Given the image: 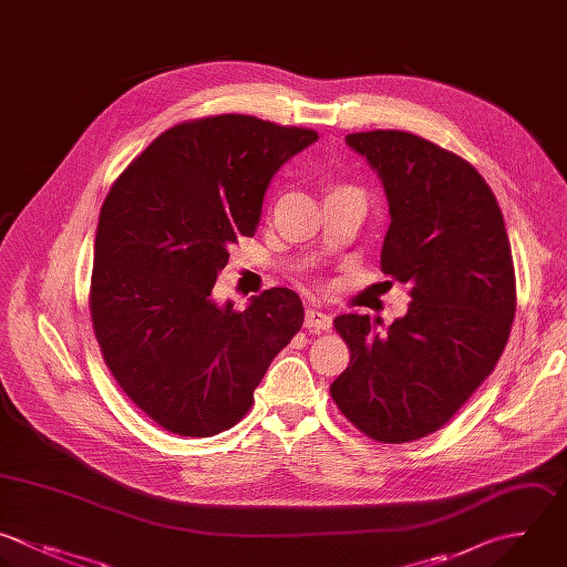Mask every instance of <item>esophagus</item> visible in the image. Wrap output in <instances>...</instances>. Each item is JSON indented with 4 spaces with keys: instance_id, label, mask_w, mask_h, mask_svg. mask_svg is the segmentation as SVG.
Masks as SVG:
<instances>
[{
    "instance_id": "34e87169",
    "label": "esophagus",
    "mask_w": 567,
    "mask_h": 567,
    "mask_svg": "<svg viewBox=\"0 0 567 567\" xmlns=\"http://www.w3.org/2000/svg\"><path fill=\"white\" fill-rule=\"evenodd\" d=\"M332 326V317L317 310V308H308L306 310V328L308 330H330Z\"/></svg>"
}]
</instances>
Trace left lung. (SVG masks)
Instances as JSON below:
<instances>
[{"label": "left lung", "instance_id": "obj_1", "mask_svg": "<svg viewBox=\"0 0 567 567\" xmlns=\"http://www.w3.org/2000/svg\"><path fill=\"white\" fill-rule=\"evenodd\" d=\"M346 144L383 184L381 270L410 286V306L385 332L368 315L334 319L350 363L330 394L370 439L408 443L445 425L494 370L516 310L509 239L494 193L458 155L403 131Z\"/></svg>", "mask_w": 567, "mask_h": 567}]
</instances>
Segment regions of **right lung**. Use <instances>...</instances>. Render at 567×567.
Here are the masks:
<instances>
[{"label": "right lung", "mask_w": 567, "mask_h": 567, "mask_svg": "<svg viewBox=\"0 0 567 567\" xmlns=\"http://www.w3.org/2000/svg\"><path fill=\"white\" fill-rule=\"evenodd\" d=\"M317 140L250 115L193 120L113 184L95 237L93 328L115 381L168 432L233 427L299 332L297 292L270 288L235 310L213 288L228 248L255 235L275 173Z\"/></svg>", "instance_id": "add662e5"}]
</instances>
